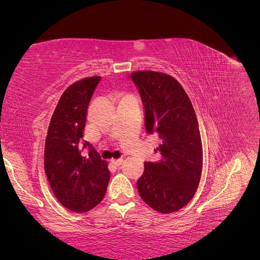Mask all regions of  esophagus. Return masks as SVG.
I'll return each instance as SVG.
<instances>
[{"instance_id":"obj_1","label":"esophagus","mask_w":260,"mask_h":260,"mask_svg":"<svg viewBox=\"0 0 260 260\" xmlns=\"http://www.w3.org/2000/svg\"><path fill=\"white\" fill-rule=\"evenodd\" d=\"M112 162L115 165V166L119 167L120 165L123 162V159H122V158H119V159H113V160H112Z\"/></svg>"}]
</instances>
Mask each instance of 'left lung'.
<instances>
[{"instance_id": "left-lung-1", "label": "left lung", "mask_w": 260, "mask_h": 260, "mask_svg": "<svg viewBox=\"0 0 260 260\" xmlns=\"http://www.w3.org/2000/svg\"><path fill=\"white\" fill-rule=\"evenodd\" d=\"M130 79L139 89L145 111V129L161 144L155 149L161 160L145 161L137 182L139 194L161 214L184 207L199 186L203 151L199 122L184 89L162 73L137 72Z\"/></svg>"}]
</instances>
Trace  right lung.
<instances>
[{"mask_svg": "<svg viewBox=\"0 0 260 260\" xmlns=\"http://www.w3.org/2000/svg\"><path fill=\"white\" fill-rule=\"evenodd\" d=\"M101 77L85 78L60 96L49 125L44 170L56 199L75 212H85L104 199L111 174L107 162L83 140L88 106Z\"/></svg>", "mask_w": 260, "mask_h": 260, "instance_id": "right-lung-1", "label": "right lung"}]
</instances>
